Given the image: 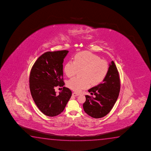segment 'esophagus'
I'll use <instances>...</instances> for the list:
<instances>
[{"mask_svg":"<svg viewBox=\"0 0 151 151\" xmlns=\"http://www.w3.org/2000/svg\"><path fill=\"white\" fill-rule=\"evenodd\" d=\"M72 95L73 96H78L79 94L76 92H73Z\"/></svg>","mask_w":151,"mask_h":151,"instance_id":"34e87169","label":"esophagus"}]
</instances>
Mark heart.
I'll list each match as a JSON object with an SVG mask.
<instances>
[{
	"label": "heart",
	"instance_id": "1",
	"mask_svg": "<svg viewBox=\"0 0 151 151\" xmlns=\"http://www.w3.org/2000/svg\"><path fill=\"white\" fill-rule=\"evenodd\" d=\"M85 68L84 78L73 77L68 81V87L79 92L89 87L91 83L93 85L100 83L107 75L109 65L106 61L92 53L84 51L79 53L74 57V61H69L64 67V72L68 77L76 74L78 69Z\"/></svg>",
	"mask_w": 151,
	"mask_h": 151
}]
</instances>
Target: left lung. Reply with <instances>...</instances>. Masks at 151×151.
<instances>
[{
    "instance_id": "8db88e82",
    "label": "left lung",
    "mask_w": 151,
    "mask_h": 151,
    "mask_svg": "<svg viewBox=\"0 0 151 151\" xmlns=\"http://www.w3.org/2000/svg\"><path fill=\"white\" fill-rule=\"evenodd\" d=\"M120 78L116 66L112 61L103 82L88 90L95 97L86 95L83 104L84 111L94 118L106 116L114 106L120 91Z\"/></svg>"
}]
</instances>
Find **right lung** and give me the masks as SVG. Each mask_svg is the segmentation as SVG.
Wrapping results in <instances>:
<instances>
[{
    "instance_id": "add662e5",
    "label": "right lung",
    "mask_w": 151,
    "mask_h": 151,
    "mask_svg": "<svg viewBox=\"0 0 151 151\" xmlns=\"http://www.w3.org/2000/svg\"><path fill=\"white\" fill-rule=\"evenodd\" d=\"M68 51H48L40 56L31 69L29 89L36 105L43 114L50 117L63 111L72 96V91L63 87L56 94L55 88L63 87V63Z\"/></svg>"
}]
</instances>
